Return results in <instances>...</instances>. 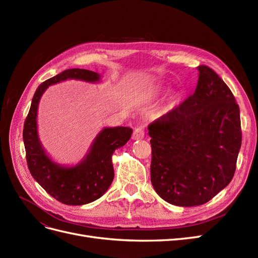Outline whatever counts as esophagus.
Returning a JSON list of instances; mask_svg holds the SVG:
<instances>
[{"instance_id": "obj_1", "label": "esophagus", "mask_w": 258, "mask_h": 258, "mask_svg": "<svg viewBox=\"0 0 258 258\" xmlns=\"http://www.w3.org/2000/svg\"><path fill=\"white\" fill-rule=\"evenodd\" d=\"M144 128L143 127H138L135 129L134 131V135H132V139L134 140H141L144 138Z\"/></svg>"}]
</instances>
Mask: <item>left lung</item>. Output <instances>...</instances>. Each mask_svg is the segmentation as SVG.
I'll use <instances>...</instances> for the list:
<instances>
[{
    "label": "left lung",
    "mask_w": 258,
    "mask_h": 258,
    "mask_svg": "<svg viewBox=\"0 0 258 258\" xmlns=\"http://www.w3.org/2000/svg\"><path fill=\"white\" fill-rule=\"evenodd\" d=\"M195 92L148 126L151 181L171 205H204L233 177L241 147L240 110L212 69L199 66Z\"/></svg>",
    "instance_id": "1"
}]
</instances>
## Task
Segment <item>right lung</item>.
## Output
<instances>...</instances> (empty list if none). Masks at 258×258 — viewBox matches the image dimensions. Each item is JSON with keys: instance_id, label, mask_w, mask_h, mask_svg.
I'll return each instance as SVG.
<instances>
[{"instance_id": "1", "label": "right lung", "mask_w": 258, "mask_h": 258, "mask_svg": "<svg viewBox=\"0 0 258 258\" xmlns=\"http://www.w3.org/2000/svg\"><path fill=\"white\" fill-rule=\"evenodd\" d=\"M66 80L89 83L100 81L96 72L84 69H69L42 83L36 89L23 126V143L30 173L56 200L69 206H82L99 199L108 189L114 178L112 155L126 144L132 135L129 127L104 128L93 141L84 160L74 167L53 162L41 145L37 135V106L44 91L50 85Z\"/></svg>"}]
</instances>
